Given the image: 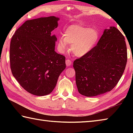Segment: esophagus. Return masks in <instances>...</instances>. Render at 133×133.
Returning <instances> with one entry per match:
<instances>
[{
    "mask_svg": "<svg viewBox=\"0 0 133 133\" xmlns=\"http://www.w3.org/2000/svg\"><path fill=\"white\" fill-rule=\"evenodd\" d=\"M66 64L67 66H71V60H69V59H67V60H66Z\"/></svg>",
    "mask_w": 133,
    "mask_h": 133,
    "instance_id": "obj_1",
    "label": "esophagus"
}]
</instances>
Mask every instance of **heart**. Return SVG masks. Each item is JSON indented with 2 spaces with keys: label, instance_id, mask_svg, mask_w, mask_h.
<instances>
[{
  "label": "heart",
  "instance_id": "heart-1",
  "mask_svg": "<svg viewBox=\"0 0 133 133\" xmlns=\"http://www.w3.org/2000/svg\"><path fill=\"white\" fill-rule=\"evenodd\" d=\"M99 36V31L95 28L74 24L68 27L63 36L60 37L58 46L63 51L67 49L68 44L71 45V50L74 55L83 57L94 49Z\"/></svg>",
  "mask_w": 133,
  "mask_h": 133
}]
</instances>
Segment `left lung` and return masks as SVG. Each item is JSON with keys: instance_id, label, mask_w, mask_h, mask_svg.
I'll return each mask as SVG.
<instances>
[{"instance_id": "8db88e82", "label": "left lung", "mask_w": 133, "mask_h": 133, "mask_svg": "<svg viewBox=\"0 0 133 133\" xmlns=\"http://www.w3.org/2000/svg\"><path fill=\"white\" fill-rule=\"evenodd\" d=\"M127 61L122 33L114 26L105 29L93 50L73 62L79 93L93 97L111 91L122 76Z\"/></svg>"}]
</instances>
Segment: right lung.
I'll return each instance as SVG.
<instances>
[{
    "label": "right lung",
    "mask_w": 133,
    "mask_h": 133,
    "mask_svg": "<svg viewBox=\"0 0 133 133\" xmlns=\"http://www.w3.org/2000/svg\"><path fill=\"white\" fill-rule=\"evenodd\" d=\"M58 21L55 16L27 21L11 39L12 75L25 90L33 95L51 93L66 68L65 57L55 51L57 38L51 34L57 28Z\"/></svg>",
    "instance_id": "right-lung-1"
}]
</instances>
